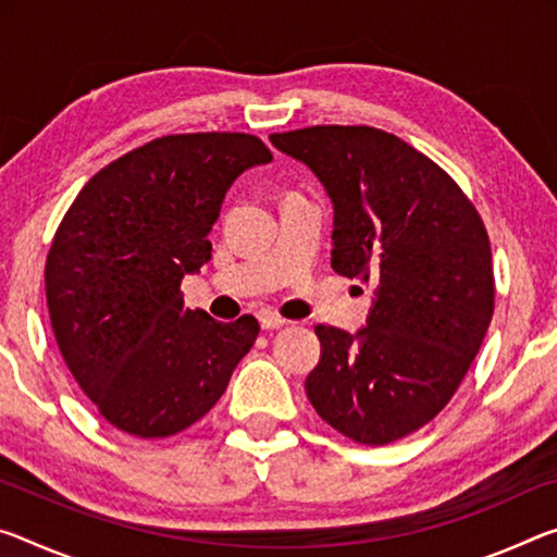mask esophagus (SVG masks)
Instances as JSON below:
<instances>
[{
  "mask_svg": "<svg viewBox=\"0 0 557 557\" xmlns=\"http://www.w3.org/2000/svg\"><path fill=\"white\" fill-rule=\"evenodd\" d=\"M258 322H260V326L262 330H282V326H285L287 322L282 320L280 314H275V312H270V310H262V312H258Z\"/></svg>",
  "mask_w": 557,
  "mask_h": 557,
  "instance_id": "34e87169",
  "label": "esophagus"
}]
</instances>
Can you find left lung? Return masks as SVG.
<instances>
[{
  "label": "left lung",
  "instance_id": "1",
  "mask_svg": "<svg viewBox=\"0 0 557 557\" xmlns=\"http://www.w3.org/2000/svg\"><path fill=\"white\" fill-rule=\"evenodd\" d=\"M270 144L332 200V270L374 282L359 332L314 330L307 399L339 434L392 444L444 409L479 355L493 317L488 235L461 188L386 131L312 126Z\"/></svg>",
  "mask_w": 557,
  "mask_h": 557
}]
</instances>
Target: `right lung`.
Returning <instances> with one entry per match:
<instances>
[{"instance_id":"obj_1","label":"right lung","mask_w":557,"mask_h":557,"mask_svg":"<svg viewBox=\"0 0 557 557\" xmlns=\"http://www.w3.org/2000/svg\"><path fill=\"white\" fill-rule=\"evenodd\" d=\"M272 153L247 134L163 136L101 168L47 258L57 344L113 426L163 438L206 417L258 339L243 314L185 310L181 282L210 260L225 193Z\"/></svg>"}]
</instances>
